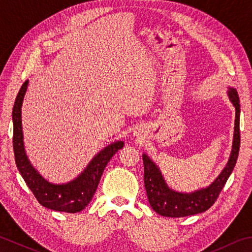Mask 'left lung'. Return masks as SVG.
Here are the masks:
<instances>
[{"mask_svg":"<svg viewBox=\"0 0 252 252\" xmlns=\"http://www.w3.org/2000/svg\"><path fill=\"white\" fill-rule=\"evenodd\" d=\"M228 97L236 109L235 132L232 141V150L227 165L218 177L206 189L191 193H180L167 186L161 171L148 155L143 154L144 164V185L149 203L158 214L165 217H185L190 215L204 213L216 202L228 177L236 165L240 148V104L237 90L229 88Z\"/></svg>","mask_w":252,"mask_h":252,"instance_id":"obj_1","label":"left lung"}]
</instances>
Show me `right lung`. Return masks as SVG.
Returning a JSON list of instances; mask_svg holds the SVG:
<instances>
[{
    "label": "right lung",
    "mask_w": 252,
    "mask_h": 252,
    "mask_svg": "<svg viewBox=\"0 0 252 252\" xmlns=\"http://www.w3.org/2000/svg\"><path fill=\"white\" fill-rule=\"evenodd\" d=\"M27 86L29 80L23 84L18 91L12 112L13 149L16 166L36 199L44 207L63 213L81 212L93 199L108 162L123 148L125 143L118 141L102 149L74 181L66 184L49 183L33 167L25 152L22 131V104Z\"/></svg>",
    "instance_id": "obj_1"
}]
</instances>
